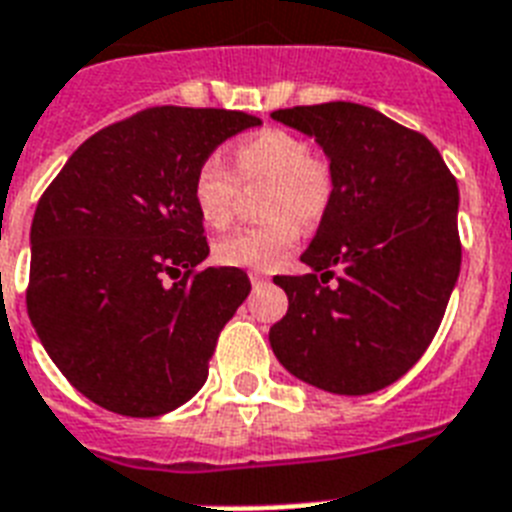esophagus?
<instances>
[{
  "instance_id": "esophagus-1",
  "label": "esophagus",
  "mask_w": 512,
  "mask_h": 512,
  "mask_svg": "<svg viewBox=\"0 0 512 512\" xmlns=\"http://www.w3.org/2000/svg\"><path fill=\"white\" fill-rule=\"evenodd\" d=\"M251 285H253V290H259V288H264V285H269V280L264 275H261V272H251Z\"/></svg>"
}]
</instances>
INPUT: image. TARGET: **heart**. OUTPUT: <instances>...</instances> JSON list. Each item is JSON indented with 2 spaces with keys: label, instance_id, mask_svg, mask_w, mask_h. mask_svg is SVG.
Wrapping results in <instances>:
<instances>
[{
  "label": "heart",
  "instance_id": "b5f03b06",
  "mask_svg": "<svg viewBox=\"0 0 512 512\" xmlns=\"http://www.w3.org/2000/svg\"><path fill=\"white\" fill-rule=\"evenodd\" d=\"M237 182L267 185L264 216L269 222L222 237L214 245V259L224 267L259 272L282 264L296 245L298 224L317 222L333 195L330 169L312 158L306 140L285 129H264L237 142L232 150V171L216 155L198 163L190 195L195 214L206 227L222 230L230 222Z\"/></svg>",
  "mask_w": 512,
  "mask_h": 512
}]
</instances>
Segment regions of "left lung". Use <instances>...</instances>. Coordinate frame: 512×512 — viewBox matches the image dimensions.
<instances>
[{"label": "left lung", "mask_w": 512, "mask_h": 512, "mask_svg": "<svg viewBox=\"0 0 512 512\" xmlns=\"http://www.w3.org/2000/svg\"><path fill=\"white\" fill-rule=\"evenodd\" d=\"M272 121L312 137L333 177L301 253L312 275L275 277L288 314L269 327L272 351L290 375L330 394L380 391L423 357L455 290L457 182L423 134L367 105L285 108Z\"/></svg>", "instance_id": "obj_1"}]
</instances>
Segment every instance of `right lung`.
I'll use <instances>...</instances> for the list:
<instances>
[{
    "instance_id": "obj_1",
    "label": "right lung",
    "mask_w": 512,
    "mask_h": 512,
    "mask_svg": "<svg viewBox=\"0 0 512 512\" xmlns=\"http://www.w3.org/2000/svg\"><path fill=\"white\" fill-rule=\"evenodd\" d=\"M259 124L240 110H142L89 137L39 200L28 317L57 370L94 404L155 418L206 383L219 330L251 280L237 267H200L208 243L192 174Z\"/></svg>"
}]
</instances>
